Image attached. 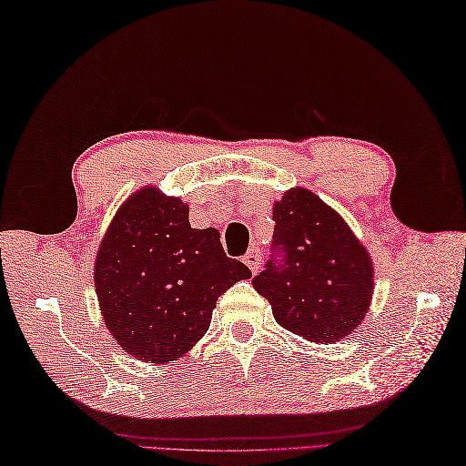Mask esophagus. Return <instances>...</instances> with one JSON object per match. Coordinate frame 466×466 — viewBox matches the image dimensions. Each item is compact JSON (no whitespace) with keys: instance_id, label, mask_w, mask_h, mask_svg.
I'll list each match as a JSON object with an SVG mask.
<instances>
[{"instance_id":"obj_1","label":"esophagus","mask_w":466,"mask_h":466,"mask_svg":"<svg viewBox=\"0 0 466 466\" xmlns=\"http://www.w3.org/2000/svg\"><path fill=\"white\" fill-rule=\"evenodd\" d=\"M243 263L247 265V268L251 269V273H258L261 269V253L259 249H249L245 255H243Z\"/></svg>"}]
</instances>
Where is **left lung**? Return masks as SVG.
Wrapping results in <instances>:
<instances>
[{
  "label": "left lung",
  "mask_w": 466,
  "mask_h": 466,
  "mask_svg": "<svg viewBox=\"0 0 466 466\" xmlns=\"http://www.w3.org/2000/svg\"><path fill=\"white\" fill-rule=\"evenodd\" d=\"M273 221L271 258L253 288L271 303L278 324L318 344L352 334L374 289L364 245L308 188H291L275 201Z\"/></svg>",
  "instance_id": "left-lung-1"
}]
</instances>
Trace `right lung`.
I'll return each mask as SVG.
<instances>
[{"instance_id": "obj_1", "label": "right lung", "mask_w": 466, "mask_h": 466, "mask_svg": "<svg viewBox=\"0 0 466 466\" xmlns=\"http://www.w3.org/2000/svg\"><path fill=\"white\" fill-rule=\"evenodd\" d=\"M251 271L227 258L217 229H193L180 198L142 188L118 208L96 255L94 283L110 334L150 364L187 354L221 293Z\"/></svg>"}]
</instances>
